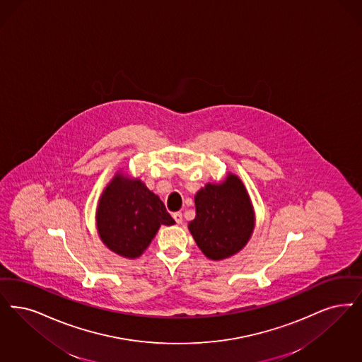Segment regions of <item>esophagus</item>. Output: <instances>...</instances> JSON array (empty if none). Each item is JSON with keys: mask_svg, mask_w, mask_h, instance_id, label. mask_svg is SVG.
Here are the masks:
<instances>
[{"mask_svg": "<svg viewBox=\"0 0 362 362\" xmlns=\"http://www.w3.org/2000/svg\"><path fill=\"white\" fill-rule=\"evenodd\" d=\"M174 219L176 221V223H182L183 222V214L180 211H176V213H174Z\"/></svg>", "mask_w": 362, "mask_h": 362, "instance_id": "obj_1", "label": "esophagus"}]
</instances>
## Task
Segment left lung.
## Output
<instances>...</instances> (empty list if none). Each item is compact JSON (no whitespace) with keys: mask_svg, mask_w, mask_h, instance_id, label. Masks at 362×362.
<instances>
[{"mask_svg":"<svg viewBox=\"0 0 362 362\" xmlns=\"http://www.w3.org/2000/svg\"><path fill=\"white\" fill-rule=\"evenodd\" d=\"M197 217L188 223L197 245L211 260L241 250L253 230V209L243 182L229 175L221 185H206L195 195Z\"/></svg>","mask_w":362,"mask_h":362,"instance_id":"left-lung-1","label":"left lung"}]
</instances>
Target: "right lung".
<instances>
[{
	"label": "right lung",
	"instance_id": "add662e5",
	"mask_svg": "<svg viewBox=\"0 0 362 362\" xmlns=\"http://www.w3.org/2000/svg\"><path fill=\"white\" fill-rule=\"evenodd\" d=\"M174 223L158 195L139 179L124 175H117L105 188L97 210L103 244L128 259L143 255L161 225Z\"/></svg>",
	"mask_w": 362,
	"mask_h": 362
}]
</instances>
